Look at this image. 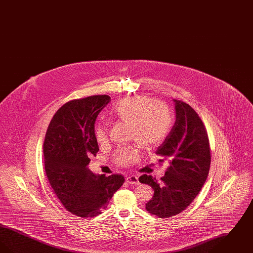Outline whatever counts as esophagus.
<instances>
[{"label":"esophagus","instance_id":"esophagus-1","mask_svg":"<svg viewBox=\"0 0 253 253\" xmlns=\"http://www.w3.org/2000/svg\"><path fill=\"white\" fill-rule=\"evenodd\" d=\"M126 182L132 185H138V177L136 175H129L126 177Z\"/></svg>","mask_w":253,"mask_h":253}]
</instances>
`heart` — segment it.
Instances as JSON below:
<instances>
[{"instance_id": "b5f03b06", "label": "heart", "mask_w": 253, "mask_h": 253, "mask_svg": "<svg viewBox=\"0 0 253 253\" xmlns=\"http://www.w3.org/2000/svg\"><path fill=\"white\" fill-rule=\"evenodd\" d=\"M112 116L131 124L130 137L144 149H152L167 135L171 126V112L167 104L146 96H132L118 101L112 108ZM96 141L102 144L107 139V128L103 123L96 127ZM138 158L137 146L121 147L115 160L121 166H128Z\"/></svg>"}]
</instances>
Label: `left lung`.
I'll return each mask as SVG.
<instances>
[{"mask_svg": "<svg viewBox=\"0 0 253 253\" xmlns=\"http://www.w3.org/2000/svg\"><path fill=\"white\" fill-rule=\"evenodd\" d=\"M175 122L156 154L169 167L157 181L143 174L139 182L153 188L154 196L146 210L160 218L173 216L193 201L207 180L211 166L209 137L204 124L189 104L173 99Z\"/></svg>", "mask_w": 253, "mask_h": 253, "instance_id": "obj_1", "label": "left lung"}]
</instances>
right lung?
<instances>
[{"instance_id":"obj_1","label":"right lung","mask_w":253,"mask_h":253,"mask_svg":"<svg viewBox=\"0 0 253 253\" xmlns=\"http://www.w3.org/2000/svg\"><path fill=\"white\" fill-rule=\"evenodd\" d=\"M111 101L107 95L71 100L49 124L43 143L45 172L64 208L80 217L96 216L124 183L121 174L98 175L88 165L98 149L95 123Z\"/></svg>"}]
</instances>
